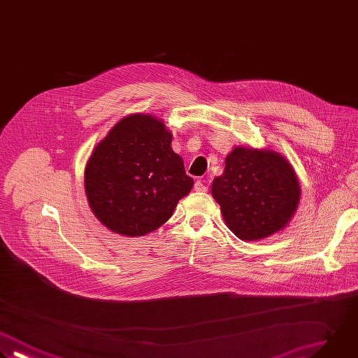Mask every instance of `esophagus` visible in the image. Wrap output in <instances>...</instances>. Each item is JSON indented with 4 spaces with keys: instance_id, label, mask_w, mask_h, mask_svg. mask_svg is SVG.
Masks as SVG:
<instances>
[{
    "instance_id": "34e87169",
    "label": "esophagus",
    "mask_w": 358,
    "mask_h": 358,
    "mask_svg": "<svg viewBox=\"0 0 358 358\" xmlns=\"http://www.w3.org/2000/svg\"><path fill=\"white\" fill-rule=\"evenodd\" d=\"M194 190L196 192H201V193H204V192H207L208 190V186L206 185V182L204 180H197L196 183H194Z\"/></svg>"
}]
</instances>
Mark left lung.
<instances>
[{
    "label": "left lung",
    "mask_w": 358,
    "mask_h": 358,
    "mask_svg": "<svg viewBox=\"0 0 358 358\" xmlns=\"http://www.w3.org/2000/svg\"><path fill=\"white\" fill-rule=\"evenodd\" d=\"M211 194L228 228L243 241H259L287 227L301 189L291 164L271 150L234 148L214 178Z\"/></svg>",
    "instance_id": "1"
}]
</instances>
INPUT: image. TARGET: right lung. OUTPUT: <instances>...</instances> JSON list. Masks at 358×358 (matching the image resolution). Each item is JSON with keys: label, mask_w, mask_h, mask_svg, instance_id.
<instances>
[{"label": "right lung", "mask_w": 358, "mask_h": 358, "mask_svg": "<svg viewBox=\"0 0 358 358\" xmlns=\"http://www.w3.org/2000/svg\"><path fill=\"white\" fill-rule=\"evenodd\" d=\"M162 120L136 113L117 122L85 166V193L95 217L110 231L143 236L165 224L193 179L173 152Z\"/></svg>", "instance_id": "right-lung-1"}]
</instances>
